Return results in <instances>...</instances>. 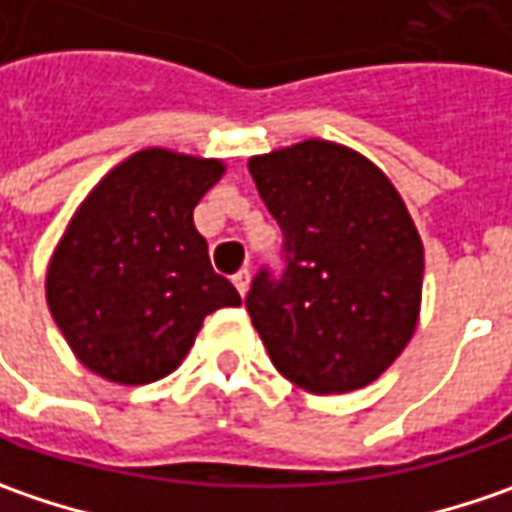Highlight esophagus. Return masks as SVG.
I'll use <instances>...</instances> for the list:
<instances>
[{
  "instance_id": "esophagus-1",
  "label": "esophagus",
  "mask_w": 512,
  "mask_h": 512,
  "mask_svg": "<svg viewBox=\"0 0 512 512\" xmlns=\"http://www.w3.org/2000/svg\"><path fill=\"white\" fill-rule=\"evenodd\" d=\"M232 280H234V286H237V292H240V295H246V292H249V283H252V272H249V269H240Z\"/></svg>"
}]
</instances>
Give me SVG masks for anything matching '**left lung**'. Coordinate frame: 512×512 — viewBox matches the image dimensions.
Wrapping results in <instances>:
<instances>
[{"label":"left lung","instance_id":"left-lung-1","mask_svg":"<svg viewBox=\"0 0 512 512\" xmlns=\"http://www.w3.org/2000/svg\"><path fill=\"white\" fill-rule=\"evenodd\" d=\"M283 232L286 272L266 269L246 309L272 364L312 395L372 384L410 344L424 243L389 177L341 143L303 140L249 160Z\"/></svg>","mask_w":512,"mask_h":512}]
</instances>
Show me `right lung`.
<instances>
[{
	"instance_id": "1",
	"label": "right lung",
	"mask_w": 512,
	"mask_h": 512,
	"mask_svg": "<svg viewBox=\"0 0 512 512\" xmlns=\"http://www.w3.org/2000/svg\"><path fill=\"white\" fill-rule=\"evenodd\" d=\"M223 160L143 148L77 206L45 272V298L82 367L140 387L183 364L206 315L240 306L217 275L194 206Z\"/></svg>"
}]
</instances>
